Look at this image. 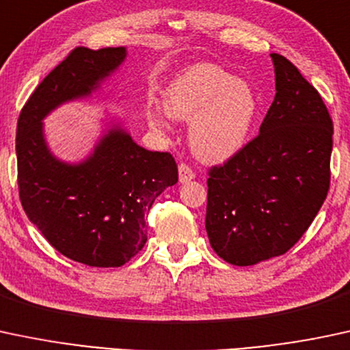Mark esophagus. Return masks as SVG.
Masks as SVG:
<instances>
[{"label":"esophagus","instance_id":"34e87169","mask_svg":"<svg viewBox=\"0 0 350 350\" xmlns=\"http://www.w3.org/2000/svg\"><path fill=\"white\" fill-rule=\"evenodd\" d=\"M195 178V172L191 170V167H188L187 163H180L178 165V180L180 183H187L190 180Z\"/></svg>","mask_w":350,"mask_h":350}]
</instances>
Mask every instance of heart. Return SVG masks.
Instances as JSON below:
<instances>
[{
    "label": "heart",
    "instance_id": "obj_1",
    "mask_svg": "<svg viewBox=\"0 0 350 350\" xmlns=\"http://www.w3.org/2000/svg\"><path fill=\"white\" fill-rule=\"evenodd\" d=\"M165 111L176 120H191L190 145L203 162L231 159L248 144L258 113V97L248 82L215 64H193L165 89ZM148 122L163 131L167 117L147 111Z\"/></svg>",
    "mask_w": 350,
    "mask_h": 350
}]
</instances>
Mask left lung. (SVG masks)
I'll return each instance as SVG.
<instances>
[{"label":"left lung","mask_w":350,"mask_h":350,"mask_svg":"<svg viewBox=\"0 0 350 350\" xmlns=\"http://www.w3.org/2000/svg\"><path fill=\"white\" fill-rule=\"evenodd\" d=\"M276 96L260 133L208 176L211 248L234 266L291 250L311 226L331 183L332 119L293 62L271 54Z\"/></svg>","instance_id":"8db88e82"}]
</instances>
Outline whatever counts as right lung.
<instances>
[{"mask_svg": "<svg viewBox=\"0 0 350 350\" xmlns=\"http://www.w3.org/2000/svg\"><path fill=\"white\" fill-rule=\"evenodd\" d=\"M125 57V48L70 51L18 120V187L27 218L59 253L96 268L122 266L144 248L150 206L178 182V168L167 152L137 145L119 122L109 124L82 162H62L48 147L42 120L97 92Z\"/></svg>", "mask_w": 350, "mask_h": 350, "instance_id": "add662e5", "label": "right lung"}]
</instances>
